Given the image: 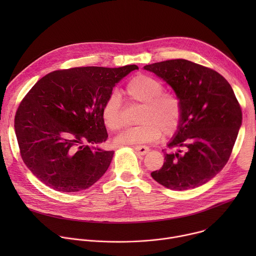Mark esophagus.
I'll return each mask as SVG.
<instances>
[{"mask_svg": "<svg viewBox=\"0 0 256 256\" xmlns=\"http://www.w3.org/2000/svg\"><path fill=\"white\" fill-rule=\"evenodd\" d=\"M134 150L138 152V155H146L150 151L149 147H147V146H136Z\"/></svg>", "mask_w": 256, "mask_h": 256, "instance_id": "34e87169", "label": "esophagus"}]
</instances>
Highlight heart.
<instances>
[{"label":"heart","instance_id":"1","mask_svg":"<svg viewBox=\"0 0 256 256\" xmlns=\"http://www.w3.org/2000/svg\"><path fill=\"white\" fill-rule=\"evenodd\" d=\"M165 87L154 77L140 74L132 77L126 85L124 93L130 104L140 105L138 126L122 132L116 142L122 144H136L158 140L162 132L173 136L180 128L182 120V104L180 98L164 92ZM104 126L112 132L124 126L120 98L118 93L108 96L102 106Z\"/></svg>","mask_w":256,"mask_h":256}]
</instances>
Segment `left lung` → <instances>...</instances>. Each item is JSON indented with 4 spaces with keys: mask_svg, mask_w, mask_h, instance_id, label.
Returning <instances> with one entry per match:
<instances>
[{
    "mask_svg": "<svg viewBox=\"0 0 256 256\" xmlns=\"http://www.w3.org/2000/svg\"><path fill=\"white\" fill-rule=\"evenodd\" d=\"M144 68L165 80L182 104L180 128L168 144L170 150H179L165 152L163 166L152 177L176 190L204 184L227 164L242 122L231 85L214 70L188 60H164Z\"/></svg>",
    "mask_w": 256,
    "mask_h": 256,
    "instance_id": "obj_1",
    "label": "left lung"
}]
</instances>
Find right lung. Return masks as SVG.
Listing matches in <instances>:
<instances>
[{
  "instance_id": "add662e5",
  "label": "right lung",
  "mask_w": 256,
  "mask_h": 256,
  "mask_svg": "<svg viewBox=\"0 0 256 256\" xmlns=\"http://www.w3.org/2000/svg\"><path fill=\"white\" fill-rule=\"evenodd\" d=\"M138 68L81 66L54 70L20 102L15 132L28 169L54 190H86L106 172L114 151L96 146L108 138L102 106L114 85Z\"/></svg>"
}]
</instances>
